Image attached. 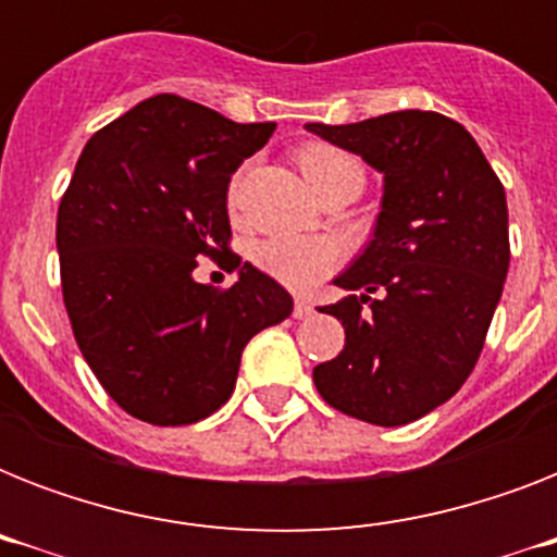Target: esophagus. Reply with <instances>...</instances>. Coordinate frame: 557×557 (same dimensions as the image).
Here are the masks:
<instances>
[{"label": "esophagus", "instance_id": "esophagus-1", "mask_svg": "<svg viewBox=\"0 0 557 557\" xmlns=\"http://www.w3.org/2000/svg\"><path fill=\"white\" fill-rule=\"evenodd\" d=\"M312 312H314V306L309 304V300H304V297H300V300H295V318H297V321H306V318H312Z\"/></svg>", "mask_w": 557, "mask_h": 557}]
</instances>
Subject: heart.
<instances>
[{
	"label": "heart",
	"mask_w": 557,
	"mask_h": 557,
	"mask_svg": "<svg viewBox=\"0 0 557 557\" xmlns=\"http://www.w3.org/2000/svg\"><path fill=\"white\" fill-rule=\"evenodd\" d=\"M297 164H300L306 182L312 185L314 193H321L323 187L338 182V178H364L361 161L352 152L332 147V144H304L297 150ZM236 205H239V176H234V182L227 187V208L236 210ZM251 260L257 262V269L265 271L269 277H274L283 286L309 292L335 271L341 251L338 245L321 239V236H269V239L253 245Z\"/></svg>",
	"instance_id": "1"
}]
</instances>
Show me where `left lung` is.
<instances>
[{
  "instance_id": "1",
  "label": "left lung",
  "mask_w": 557,
  "mask_h": 557,
  "mask_svg": "<svg viewBox=\"0 0 557 557\" xmlns=\"http://www.w3.org/2000/svg\"><path fill=\"white\" fill-rule=\"evenodd\" d=\"M384 173L379 225L335 286L338 358L312 370L326 405L396 428L448 401L474 370L509 271L500 178L466 126L440 112L306 124Z\"/></svg>"
}]
</instances>
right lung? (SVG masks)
<instances>
[{
	"label": "right lung",
	"instance_id": "1",
	"mask_svg": "<svg viewBox=\"0 0 557 557\" xmlns=\"http://www.w3.org/2000/svg\"><path fill=\"white\" fill-rule=\"evenodd\" d=\"M277 124H236L156 95L91 135L57 210L72 332L100 387L150 424H193L234 393L245 344L292 314V295L245 262L201 286V257L231 253L227 182Z\"/></svg>",
	"mask_w": 557,
	"mask_h": 557
}]
</instances>
